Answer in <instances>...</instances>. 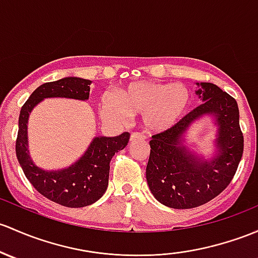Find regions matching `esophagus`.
<instances>
[{"instance_id": "esophagus-1", "label": "esophagus", "mask_w": 258, "mask_h": 258, "mask_svg": "<svg viewBox=\"0 0 258 258\" xmlns=\"http://www.w3.org/2000/svg\"><path fill=\"white\" fill-rule=\"evenodd\" d=\"M146 136L143 134H140V132H134V134L131 135V141H135V140H145Z\"/></svg>"}]
</instances>
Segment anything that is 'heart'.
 Wrapping results in <instances>:
<instances>
[{
	"label": "heart",
	"instance_id": "heart-1",
	"mask_svg": "<svg viewBox=\"0 0 258 258\" xmlns=\"http://www.w3.org/2000/svg\"><path fill=\"white\" fill-rule=\"evenodd\" d=\"M191 105V93L184 85L157 81H137L118 90L117 97H101V112L108 120L123 122L131 115L142 113L147 131L161 134L175 126Z\"/></svg>",
	"mask_w": 258,
	"mask_h": 258
}]
</instances>
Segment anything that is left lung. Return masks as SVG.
<instances>
[{
    "instance_id": "8db88e82",
    "label": "left lung",
    "mask_w": 258,
    "mask_h": 258,
    "mask_svg": "<svg viewBox=\"0 0 258 258\" xmlns=\"http://www.w3.org/2000/svg\"><path fill=\"white\" fill-rule=\"evenodd\" d=\"M204 100L173 128L152 136L146 177L152 194L165 207L191 209L207 204L231 183L243 153V135L236 100L211 83L200 84ZM216 115L219 126V154L198 161L182 146V135L203 114Z\"/></svg>"
}]
</instances>
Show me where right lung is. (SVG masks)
<instances>
[{
  "label": "right lung",
  "mask_w": 258,
  "mask_h": 258,
  "mask_svg": "<svg viewBox=\"0 0 258 258\" xmlns=\"http://www.w3.org/2000/svg\"><path fill=\"white\" fill-rule=\"evenodd\" d=\"M90 80L80 78L45 83L32 93L21 108L16 156L24 175L38 193L67 208H83L93 204L105 194L108 184L110 162L115 153L123 150L130 141L128 132L117 137H96L89 150L72 167L45 172L36 167L27 150V121L29 112L45 97H69L88 100Z\"/></svg>",
  "instance_id": "right-lung-1"
}]
</instances>
